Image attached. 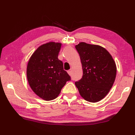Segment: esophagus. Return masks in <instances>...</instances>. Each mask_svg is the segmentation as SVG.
<instances>
[{"label": "esophagus", "instance_id": "obj_1", "mask_svg": "<svg viewBox=\"0 0 135 135\" xmlns=\"http://www.w3.org/2000/svg\"><path fill=\"white\" fill-rule=\"evenodd\" d=\"M67 73H68V74H69L70 75H71V70H68V71H67Z\"/></svg>", "mask_w": 135, "mask_h": 135}]
</instances>
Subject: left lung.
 Masks as SVG:
<instances>
[{
    "label": "left lung",
    "mask_w": 135,
    "mask_h": 135,
    "mask_svg": "<svg viewBox=\"0 0 135 135\" xmlns=\"http://www.w3.org/2000/svg\"><path fill=\"white\" fill-rule=\"evenodd\" d=\"M75 48L81 59L83 75L75 85L85 100L99 102L107 95L115 81V63L108 51L100 46L81 42Z\"/></svg>",
    "instance_id": "1"
}]
</instances>
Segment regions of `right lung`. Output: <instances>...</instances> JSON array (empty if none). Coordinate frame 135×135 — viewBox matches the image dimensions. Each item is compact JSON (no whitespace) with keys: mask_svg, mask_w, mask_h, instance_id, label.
I'll return each mask as SVG.
<instances>
[{"mask_svg":"<svg viewBox=\"0 0 135 135\" xmlns=\"http://www.w3.org/2000/svg\"><path fill=\"white\" fill-rule=\"evenodd\" d=\"M60 43L49 42L39 46L28 61L27 75L32 90L46 100L59 96L71 77L64 70L63 63L59 60Z\"/></svg>","mask_w":135,"mask_h":135,"instance_id":"1","label":"right lung"}]
</instances>
